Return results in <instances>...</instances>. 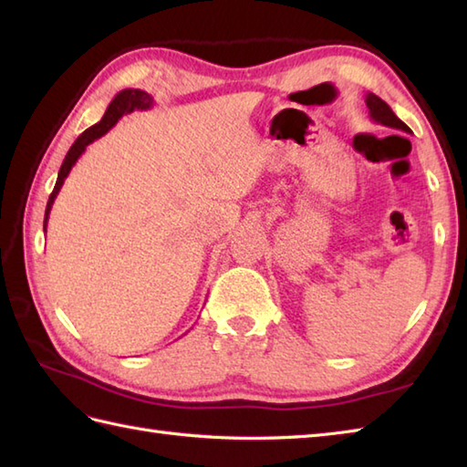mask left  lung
<instances>
[{
  "mask_svg": "<svg viewBox=\"0 0 467 467\" xmlns=\"http://www.w3.org/2000/svg\"><path fill=\"white\" fill-rule=\"evenodd\" d=\"M365 104H367V108H369V116H371L373 122L383 124V126H387V128H395V130H401V132L411 134L410 126L403 124V122L400 120V118L393 114L389 104L383 102L379 96H375V94L369 92V94L365 96Z\"/></svg>",
  "mask_w": 467,
  "mask_h": 467,
  "instance_id": "8db88e82",
  "label": "left lung"
}]
</instances>
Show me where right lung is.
<instances>
[{
  "label": "right lung",
  "mask_w": 467,
  "mask_h": 467,
  "mask_svg": "<svg viewBox=\"0 0 467 467\" xmlns=\"http://www.w3.org/2000/svg\"><path fill=\"white\" fill-rule=\"evenodd\" d=\"M152 106H154V98L150 94L144 92V90H134V88H126V90L118 92L114 96V100L110 102V106L106 108L102 120L94 124V126H90L88 130H84L80 136L76 138V142L72 144V148H69L66 158H64L62 168H59L54 191H52V194H49V201H47V206H46V216H44V233H46V226H47L49 211H52V204L56 201L59 188H62L69 171H72V166L78 162V158L84 154L86 146L92 144L94 140H98V138H102L118 120H120L122 116L130 114L134 110H148V108H152Z\"/></svg>",
  "instance_id": "1"
}]
</instances>
